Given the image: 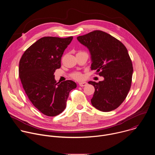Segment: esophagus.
I'll list each match as a JSON object with an SVG mask.
<instances>
[{"label": "esophagus", "mask_w": 155, "mask_h": 155, "mask_svg": "<svg viewBox=\"0 0 155 155\" xmlns=\"http://www.w3.org/2000/svg\"><path fill=\"white\" fill-rule=\"evenodd\" d=\"M87 83L86 82H84V81H83V82H80L79 83V85L80 86H85Z\"/></svg>", "instance_id": "34e87169"}]
</instances>
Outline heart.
I'll use <instances>...</instances> for the list:
<instances>
[{
  "label": "heart",
  "mask_w": 155,
  "mask_h": 155,
  "mask_svg": "<svg viewBox=\"0 0 155 155\" xmlns=\"http://www.w3.org/2000/svg\"><path fill=\"white\" fill-rule=\"evenodd\" d=\"M85 53V52L79 51L78 53ZM71 77L72 78H74V80H81L83 79V76L81 72H72L71 74Z\"/></svg>",
  "instance_id": "obj_1"
}]
</instances>
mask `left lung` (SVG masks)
Masks as SVG:
<instances>
[{
	"instance_id": "left-lung-1",
	"label": "left lung",
	"mask_w": 155,
	"mask_h": 155,
	"mask_svg": "<svg viewBox=\"0 0 155 155\" xmlns=\"http://www.w3.org/2000/svg\"><path fill=\"white\" fill-rule=\"evenodd\" d=\"M77 40L89 50L91 70L104 78L94 86L92 105L102 112L118 108L126 99L131 86L133 67L127 50L118 39L102 31H94Z\"/></svg>"
}]
</instances>
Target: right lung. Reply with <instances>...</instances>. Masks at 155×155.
I'll use <instances>...</instances> for the list:
<instances>
[{"label":"right lung","mask_w":155,"mask_h":155,"mask_svg":"<svg viewBox=\"0 0 155 155\" xmlns=\"http://www.w3.org/2000/svg\"><path fill=\"white\" fill-rule=\"evenodd\" d=\"M73 37H44L29 47L19 64V77L29 99L45 115L54 117L66 107L70 91L76 88L72 80L56 83L54 73L61 68L65 48Z\"/></svg>","instance_id":"add662e5"}]
</instances>
